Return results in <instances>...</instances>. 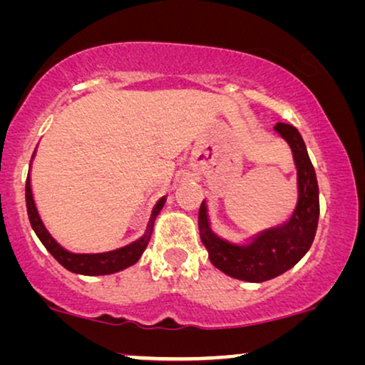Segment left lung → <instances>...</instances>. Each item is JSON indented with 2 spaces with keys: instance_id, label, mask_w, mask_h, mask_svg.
Instances as JSON below:
<instances>
[{
  "instance_id": "left-lung-1",
  "label": "left lung",
  "mask_w": 365,
  "mask_h": 365,
  "mask_svg": "<svg viewBox=\"0 0 365 365\" xmlns=\"http://www.w3.org/2000/svg\"><path fill=\"white\" fill-rule=\"evenodd\" d=\"M274 130L291 147L298 173V203L289 220L255 233L245 244H233L213 232L206 201L201 203L197 215L200 237L208 250L211 264L240 281L262 282L289 271L309 250L318 227V181L303 137L287 123H276Z\"/></svg>"
}]
</instances>
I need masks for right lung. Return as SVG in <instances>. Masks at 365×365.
Instances as JSON below:
<instances>
[{
  "label": "right lung",
  "mask_w": 365,
  "mask_h": 365,
  "mask_svg": "<svg viewBox=\"0 0 365 365\" xmlns=\"http://www.w3.org/2000/svg\"><path fill=\"white\" fill-rule=\"evenodd\" d=\"M35 157V152H34ZM31 157V159H34ZM25 197H26V211H29V220L34 232L37 233L45 249H47L53 255V259L58 264L64 265L67 271L83 274V276H105V274H115L123 269L130 267L142 257L143 250L147 249L148 240H150L152 230H154L155 218L159 217L160 210L165 205V196L160 197L157 201V205L152 210L150 220H148L145 233L138 238V240L132 242V244L120 247V249L110 250V252H100V254H76V252L67 250L66 247H62L58 242L51 235V232L47 230L42 218H40L37 205L34 200V191H31L30 184V173L26 175V186H25Z\"/></svg>",
  "instance_id": "obj_1"
}]
</instances>
